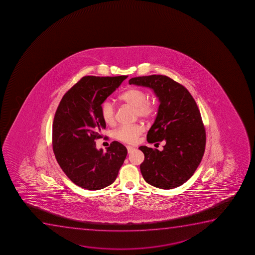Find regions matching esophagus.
Instances as JSON below:
<instances>
[{"label":"esophagus","instance_id":"esophagus-1","mask_svg":"<svg viewBox=\"0 0 255 255\" xmlns=\"http://www.w3.org/2000/svg\"><path fill=\"white\" fill-rule=\"evenodd\" d=\"M135 149V147H131V146H127V150H128V153H131L133 150Z\"/></svg>","mask_w":255,"mask_h":255}]
</instances>
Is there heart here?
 Masks as SVG:
<instances>
[{
    "label": "heart",
    "mask_w": 255,
    "mask_h": 255,
    "mask_svg": "<svg viewBox=\"0 0 255 255\" xmlns=\"http://www.w3.org/2000/svg\"><path fill=\"white\" fill-rule=\"evenodd\" d=\"M146 92L138 88H129L119 96V99L127 105L131 106L135 109V115L147 119L152 116L155 110L153 102L147 101ZM101 114L104 122L113 125L115 121V108L113 102L106 100L101 106ZM143 132V127L139 124L131 126H122L114 132V136L120 141L127 143H134L138 136Z\"/></svg>",
    "instance_id": "heart-1"
}]
</instances>
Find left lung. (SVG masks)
I'll return each instance as SVG.
<instances>
[{
  "label": "left lung",
  "mask_w": 255,
  "mask_h": 255,
  "mask_svg": "<svg viewBox=\"0 0 255 255\" xmlns=\"http://www.w3.org/2000/svg\"><path fill=\"white\" fill-rule=\"evenodd\" d=\"M129 84L149 88L159 99L158 113L147 132L149 143L165 141L164 149L141 146L144 180L162 189L177 188L195 173L203 157L206 131L201 113L189 90L164 75L132 78Z\"/></svg>",
  "instance_id": "1"
}]
</instances>
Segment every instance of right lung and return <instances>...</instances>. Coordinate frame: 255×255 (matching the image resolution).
Instances as JSON below:
<instances>
[{
    "label": "right lung",
    "mask_w": 255,
    "mask_h": 255,
    "mask_svg": "<svg viewBox=\"0 0 255 255\" xmlns=\"http://www.w3.org/2000/svg\"><path fill=\"white\" fill-rule=\"evenodd\" d=\"M127 76H87L70 89L60 102L53 123V150L58 164L72 183L99 190L114 183L127 155L114 141L107 151L97 149L106 123L101 106Z\"/></svg>",
    "instance_id": "obj_1"
}]
</instances>
